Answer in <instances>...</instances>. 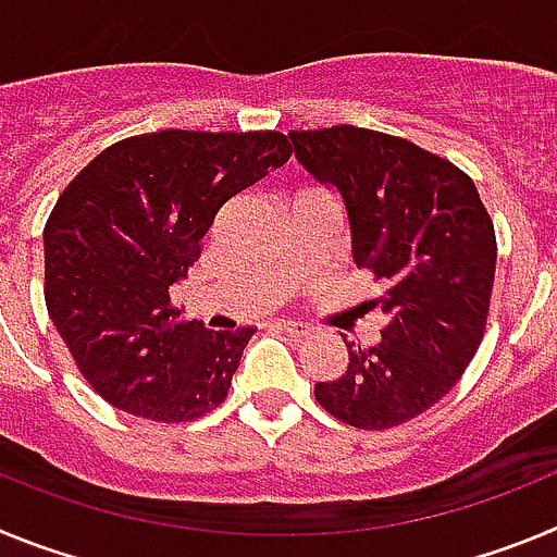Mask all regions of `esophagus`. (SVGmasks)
<instances>
[{
    "instance_id": "1",
    "label": "esophagus",
    "mask_w": 557,
    "mask_h": 557,
    "mask_svg": "<svg viewBox=\"0 0 557 557\" xmlns=\"http://www.w3.org/2000/svg\"><path fill=\"white\" fill-rule=\"evenodd\" d=\"M278 326H282V332H284V334H289V337H298V339H301V337H307V334H309V326H307V323H298V321H282V323H278Z\"/></svg>"
}]
</instances>
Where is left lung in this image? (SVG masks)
Returning a JSON list of instances; mask_svg holds the SVG:
<instances>
[{
  "mask_svg": "<svg viewBox=\"0 0 557 557\" xmlns=\"http://www.w3.org/2000/svg\"><path fill=\"white\" fill-rule=\"evenodd\" d=\"M295 159L334 186L351 256L385 293L376 346L346 343L348 368L318 382V405L357 430H391L455 387L488 321L496 234L474 181L451 161L368 127L293 131Z\"/></svg>",
  "mask_w": 557,
  "mask_h": 557,
  "instance_id": "obj_1",
  "label": "left lung"
}]
</instances>
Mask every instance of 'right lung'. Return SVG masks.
I'll use <instances>...</instances> for the list:
<instances>
[{
  "label": "right lung",
  "instance_id": "right-lung-1",
  "mask_svg": "<svg viewBox=\"0 0 557 557\" xmlns=\"http://www.w3.org/2000/svg\"><path fill=\"white\" fill-rule=\"evenodd\" d=\"M284 133L159 131L106 147L44 225V298L77 371L108 405L161 424L228 396L256 329L181 321L170 287L236 191L287 164Z\"/></svg>",
  "mask_w": 557,
  "mask_h": 557
}]
</instances>
